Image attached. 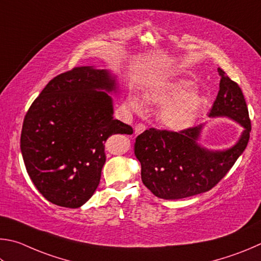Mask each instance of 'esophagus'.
Returning <instances> with one entry per match:
<instances>
[{"mask_svg":"<svg viewBox=\"0 0 261 261\" xmlns=\"http://www.w3.org/2000/svg\"><path fill=\"white\" fill-rule=\"evenodd\" d=\"M145 125L144 123H138V125L135 126V128H134V134L135 135H139V134H141V133H143V132L145 130Z\"/></svg>","mask_w":261,"mask_h":261,"instance_id":"1","label":"esophagus"}]
</instances>
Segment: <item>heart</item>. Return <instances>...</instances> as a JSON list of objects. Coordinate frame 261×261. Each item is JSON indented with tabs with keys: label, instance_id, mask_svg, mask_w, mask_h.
Here are the masks:
<instances>
[{
	"label": "heart",
	"instance_id": "1",
	"mask_svg": "<svg viewBox=\"0 0 261 261\" xmlns=\"http://www.w3.org/2000/svg\"><path fill=\"white\" fill-rule=\"evenodd\" d=\"M193 87L191 81L180 80L156 86L149 91V100L159 105L165 104L161 110L159 118L170 129L185 130L197 120L204 99ZM128 105L136 113L144 111L143 99L136 95L130 96Z\"/></svg>",
	"mask_w": 261,
	"mask_h": 261
}]
</instances>
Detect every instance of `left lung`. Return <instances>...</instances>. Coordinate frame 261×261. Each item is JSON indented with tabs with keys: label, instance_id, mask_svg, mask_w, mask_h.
Returning <instances> with one entry per match:
<instances>
[{
	"label": "left lung",
	"instance_id": "left-lung-1",
	"mask_svg": "<svg viewBox=\"0 0 261 261\" xmlns=\"http://www.w3.org/2000/svg\"><path fill=\"white\" fill-rule=\"evenodd\" d=\"M219 93L208 117H227L243 126L240 140L226 150L200 147L203 126L181 132L150 128L135 141L134 152L141 163V177L151 193L163 199H181L211 190L230 170L248 145L251 132L244 95L240 86L220 67Z\"/></svg>",
	"mask_w": 261,
	"mask_h": 261
}]
</instances>
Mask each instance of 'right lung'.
Returning <instances> with one entry per match:
<instances>
[{"mask_svg":"<svg viewBox=\"0 0 261 261\" xmlns=\"http://www.w3.org/2000/svg\"><path fill=\"white\" fill-rule=\"evenodd\" d=\"M116 77L93 66L74 67L48 82L22 123L20 150L26 171L43 197L58 206L84 205L99 185L105 142L133 134L113 119Z\"/></svg>","mask_w":261,"mask_h":261,"instance_id":"1","label":"right lung"}]
</instances>
